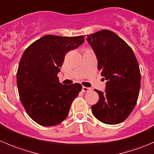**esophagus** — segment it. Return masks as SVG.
Instances as JSON below:
<instances>
[{
	"label": "esophagus",
	"instance_id": "esophagus-1",
	"mask_svg": "<svg viewBox=\"0 0 154 154\" xmlns=\"http://www.w3.org/2000/svg\"><path fill=\"white\" fill-rule=\"evenodd\" d=\"M82 91H83V92H87V91H91V88H88V87H86V86H83V88H82Z\"/></svg>",
	"mask_w": 154,
	"mask_h": 154
}]
</instances>
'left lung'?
<instances>
[{
    "label": "left lung",
    "mask_w": 154,
    "mask_h": 154,
    "mask_svg": "<svg viewBox=\"0 0 154 154\" xmlns=\"http://www.w3.org/2000/svg\"><path fill=\"white\" fill-rule=\"evenodd\" d=\"M87 37L97 57V69L106 80L104 92L94 90L99 100L91 106L92 114L106 125L122 123L139 97L141 73L137 59L132 48L112 31L101 29Z\"/></svg>",
    "instance_id": "1"
}]
</instances>
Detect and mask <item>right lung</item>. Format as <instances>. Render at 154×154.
<instances>
[{
    "label": "right lung",
    "instance_id": "1",
    "mask_svg": "<svg viewBox=\"0 0 154 154\" xmlns=\"http://www.w3.org/2000/svg\"><path fill=\"white\" fill-rule=\"evenodd\" d=\"M84 41V35H47L24 51L16 74L18 94L27 115L38 125L51 127L67 118L82 86L63 85L57 74L66 53Z\"/></svg>",
    "mask_w": 154,
    "mask_h": 154
}]
</instances>
